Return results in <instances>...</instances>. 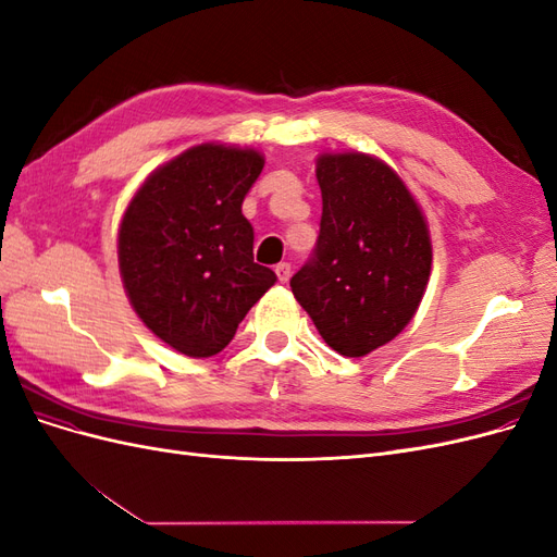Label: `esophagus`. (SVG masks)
Returning a JSON list of instances; mask_svg holds the SVG:
<instances>
[{"instance_id":"34e87169","label":"esophagus","mask_w":557,"mask_h":557,"mask_svg":"<svg viewBox=\"0 0 557 557\" xmlns=\"http://www.w3.org/2000/svg\"><path fill=\"white\" fill-rule=\"evenodd\" d=\"M274 272H276L281 283H288V278H290V264L288 262H281V264H276Z\"/></svg>"}]
</instances>
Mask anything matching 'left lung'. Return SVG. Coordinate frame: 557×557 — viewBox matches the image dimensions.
Listing matches in <instances>:
<instances>
[{
    "instance_id": "1",
    "label": "left lung",
    "mask_w": 557,
    "mask_h": 557,
    "mask_svg": "<svg viewBox=\"0 0 557 557\" xmlns=\"http://www.w3.org/2000/svg\"><path fill=\"white\" fill-rule=\"evenodd\" d=\"M315 178L320 234L290 288L330 348L362 358L411 323L430 281V230L404 181L372 156L323 153Z\"/></svg>"
}]
</instances>
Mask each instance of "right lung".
I'll list each match as a JSON object with an SVG mask.
<instances>
[{
  "label": "right lung",
  "instance_id": "add662e5",
  "mask_svg": "<svg viewBox=\"0 0 557 557\" xmlns=\"http://www.w3.org/2000/svg\"><path fill=\"white\" fill-rule=\"evenodd\" d=\"M264 158L252 148L193 146L158 166L125 209L117 264L129 305L156 336L188 358H211L276 283L252 262L242 213Z\"/></svg>",
  "mask_w": 557,
  "mask_h": 557
}]
</instances>
